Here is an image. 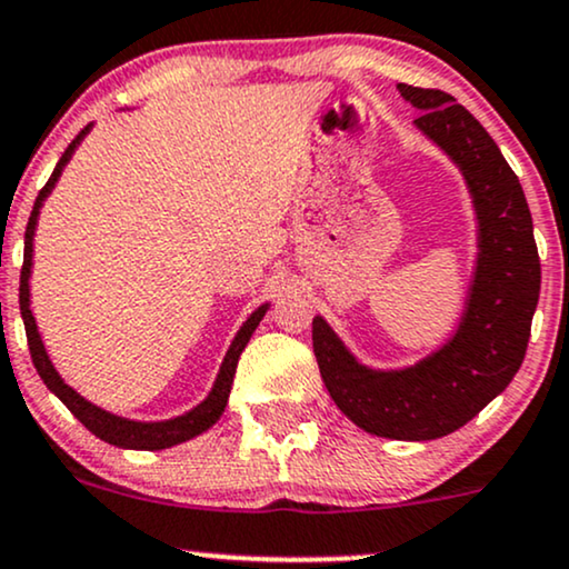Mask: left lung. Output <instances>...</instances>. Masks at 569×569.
<instances>
[{
    "label": "left lung",
    "mask_w": 569,
    "mask_h": 569,
    "mask_svg": "<svg viewBox=\"0 0 569 569\" xmlns=\"http://www.w3.org/2000/svg\"><path fill=\"white\" fill-rule=\"evenodd\" d=\"M421 108L416 127L463 169L477 219L480 259L456 337L408 371L362 368L323 320L312 350L328 395L360 429L387 440H437L475 419L522 366L540 293V259L522 184L492 137L442 89L400 84Z\"/></svg>",
    "instance_id": "1"
}]
</instances>
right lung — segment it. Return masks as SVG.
Segmentation results:
<instances>
[{
  "label": "right lung",
  "mask_w": 569,
  "mask_h": 569,
  "mask_svg": "<svg viewBox=\"0 0 569 569\" xmlns=\"http://www.w3.org/2000/svg\"><path fill=\"white\" fill-rule=\"evenodd\" d=\"M89 132V124L81 129V132L73 137L71 146L66 148V153L60 156L58 167H54V172L50 174V180L42 190H39L37 196V203H33L31 209V217H29V224H26V249H23V267H20V315H23V326H26V339H29V350H31V360L33 366H37L39 376H42V381L47 385L50 392H54L63 400V406L71 410L77 419L84 423V427L92 432L94 437H100V440L116 445V448H132V450H161V448H172L177 442H184L190 440V437L207 432L211 423H217L219 416H222L224 406H228V395H230V387H232V376H236V366H238V358H241L243 347L249 345L251 333H254V328L259 326V320L264 318V307H259V310L251 315L249 320H246L241 331H238L236 341L230 345L228 355H224V362L222 368H219V376L214 381V389H211V395L207 400L201 402V406L190 410V413L180 416V419H172V421H161V423H140V421H127V419H119V416L113 413H106V410H100L98 406H92V402H87L84 397L73 392L71 387L66 385L63 379H60L58 371L52 368L50 358H47L44 352V345L42 339H39L37 333V323H33V315H31V307H29V276H31V238H33V228H37V217H39V209H42V201L47 198V193L52 190V184L58 182L60 172H63V167L71 159L73 148L79 146L81 137Z\"/></svg>",
  "instance_id": "right-lung-1"
}]
</instances>
